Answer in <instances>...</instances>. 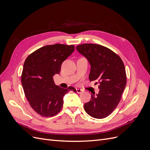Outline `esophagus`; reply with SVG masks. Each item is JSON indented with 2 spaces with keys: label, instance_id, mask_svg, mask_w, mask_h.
<instances>
[{
  "label": "esophagus",
  "instance_id": "obj_1",
  "mask_svg": "<svg viewBox=\"0 0 150 150\" xmlns=\"http://www.w3.org/2000/svg\"><path fill=\"white\" fill-rule=\"evenodd\" d=\"M76 92L77 93H81L82 92H83V90L81 89H76Z\"/></svg>",
  "mask_w": 150,
  "mask_h": 150
}]
</instances>
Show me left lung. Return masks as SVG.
<instances>
[{
  "mask_svg": "<svg viewBox=\"0 0 150 150\" xmlns=\"http://www.w3.org/2000/svg\"><path fill=\"white\" fill-rule=\"evenodd\" d=\"M76 48L91 66L89 80L99 83V93L96 96L91 94V100L84 104V110L94 118H104L115 110L125 88L126 74L123 62L117 54L101 45L83 44Z\"/></svg>",
  "mask_w": 150,
  "mask_h": 150,
  "instance_id": "1",
  "label": "left lung"
}]
</instances>
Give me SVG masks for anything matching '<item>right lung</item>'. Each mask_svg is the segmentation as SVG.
Wrapping results in <instances>:
<instances>
[{
  "label": "right lung",
  "instance_id": "right-lung-1",
  "mask_svg": "<svg viewBox=\"0 0 150 150\" xmlns=\"http://www.w3.org/2000/svg\"><path fill=\"white\" fill-rule=\"evenodd\" d=\"M74 51V45L56 44L40 47L26 58L21 75L22 87L30 106L40 116H55L61 110L64 95L70 91L76 92L72 86L63 89L56 86L53 79Z\"/></svg>",
  "mask_w": 150,
  "mask_h": 150
}]
</instances>
